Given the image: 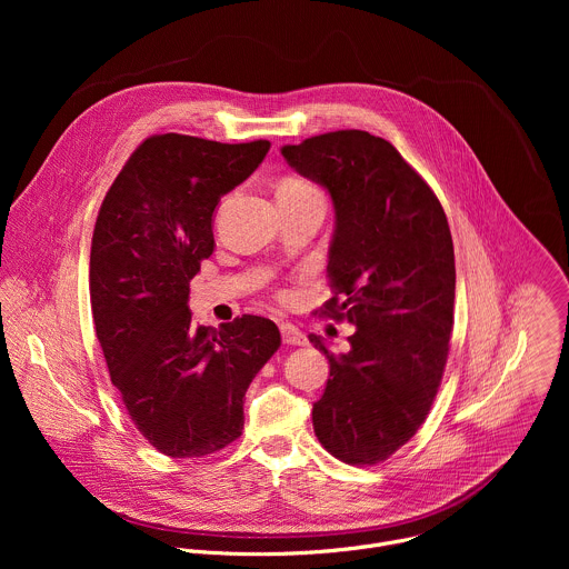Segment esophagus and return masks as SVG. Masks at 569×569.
Wrapping results in <instances>:
<instances>
[{
	"instance_id": "esophagus-1",
	"label": "esophagus",
	"mask_w": 569,
	"mask_h": 569,
	"mask_svg": "<svg viewBox=\"0 0 569 569\" xmlns=\"http://www.w3.org/2000/svg\"><path fill=\"white\" fill-rule=\"evenodd\" d=\"M281 338H283V345H290V347H303L306 345V336L295 329L292 323H286V327H281Z\"/></svg>"
}]
</instances>
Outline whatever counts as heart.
Instances as JSON below:
<instances>
[{
  "label": "heart",
  "mask_w": 569,
  "mask_h": 569,
  "mask_svg": "<svg viewBox=\"0 0 569 569\" xmlns=\"http://www.w3.org/2000/svg\"><path fill=\"white\" fill-rule=\"evenodd\" d=\"M279 191H288V193H319V189L301 178H288L281 182Z\"/></svg>",
  "instance_id": "obj_1"
}]
</instances>
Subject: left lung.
<instances>
[{
	"label": "left lung",
	"instance_id": "8db88e82",
	"mask_svg": "<svg viewBox=\"0 0 569 569\" xmlns=\"http://www.w3.org/2000/svg\"><path fill=\"white\" fill-rule=\"evenodd\" d=\"M281 154L331 193L333 297L321 315L356 327L351 351L338 358L308 336L331 365L312 428L333 457L373 466L417 435L443 378L455 303L448 218L382 137L336 130L283 146Z\"/></svg>",
	"mask_w": 569,
	"mask_h": 569
}]
</instances>
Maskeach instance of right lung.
<instances>
[{
  "mask_svg": "<svg viewBox=\"0 0 569 569\" xmlns=\"http://www.w3.org/2000/svg\"><path fill=\"white\" fill-rule=\"evenodd\" d=\"M270 141L220 143L152 134L103 198L90 254V299L112 385L143 439L173 459L222 450L242 432V398L281 347L272 319L196 327L189 283L213 252L211 218Z\"/></svg>",
  "mask_w": 569,
  "mask_h": 569,
  "instance_id": "add662e5",
  "label": "right lung"
}]
</instances>
